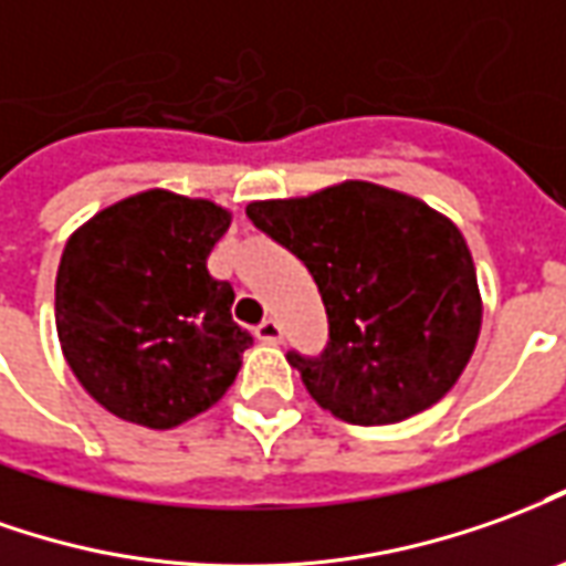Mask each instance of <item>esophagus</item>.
Masks as SVG:
<instances>
[{"instance_id": "1", "label": "esophagus", "mask_w": 566, "mask_h": 566, "mask_svg": "<svg viewBox=\"0 0 566 566\" xmlns=\"http://www.w3.org/2000/svg\"><path fill=\"white\" fill-rule=\"evenodd\" d=\"M282 324L275 322V318H263V322L256 324V339H263V343H282Z\"/></svg>"}]
</instances>
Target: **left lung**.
I'll return each instance as SVG.
<instances>
[{
	"label": "left lung",
	"instance_id": "1",
	"mask_svg": "<svg viewBox=\"0 0 566 566\" xmlns=\"http://www.w3.org/2000/svg\"><path fill=\"white\" fill-rule=\"evenodd\" d=\"M248 217L318 284L331 339L318 358L287 352V361L324 410L386 426L453 389L475 352L481 294L469 244L448 217L365 180L251 201Z\"/></svg>",
	"mask_w": 566,
	"mask_h": 566
}]
</instances>
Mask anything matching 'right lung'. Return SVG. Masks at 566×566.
I'll use <instances>...</instances> for the list:
<instances>
[{"instance_id":"right-lung-1","label":"right lung","mask_w":566,"mask_h":566,"mask_svg":"<svg viewBox=\"0 0 566 566\" xmlns=\"http://www.w3.org/2000/svg\"><path fill=\"white\" fill-rule=\"evenodd\" d=\"M229 220L214 201L146 189L70 235L54 284L63 358L118 420L174 429L232 386L254 337L232 322V284L208 272Z\"/></svg>"}]
</instances>
